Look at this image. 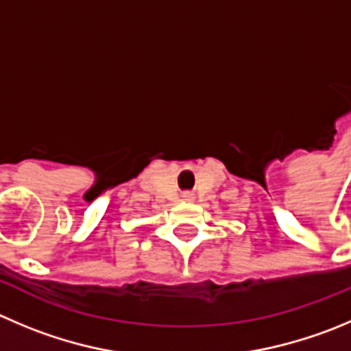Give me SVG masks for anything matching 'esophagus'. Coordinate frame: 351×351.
<instances>
[{"label":"esophagus","instance_id":"obj_1","mask_svg":"<svg viewBox=\"0 0 351 351\" xmlns=\"http://www.w3.org/2000/svg\"><path fill=\"white\" fill-rule=\"evenodd\" d=\"M182 198H184L186 202H193V199H195V195L189 191H186V193H182Z\"/></svg>","mask_w":351,"mask_h":351}]
</instances>
